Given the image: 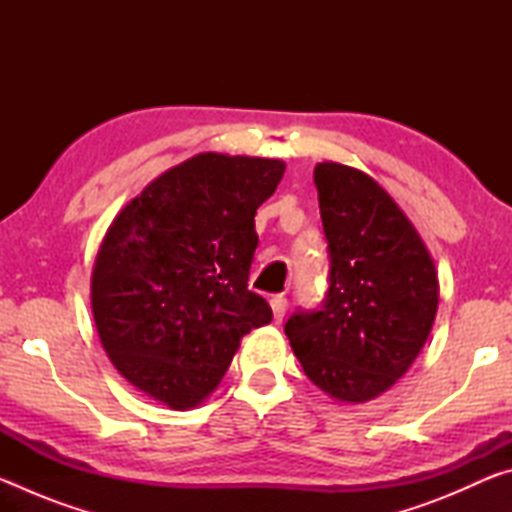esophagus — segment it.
Masks as SVG:
<instances>
[{
  "label": "esophagus",
  "instance_id": "obj_1",
  "mask_svg": "<svg viewBox=\"0 0 512 512\" xmlns=\"http://www.w3.org/2000/svg\"><path fill=\"white\" fill-rule=\"evenodd\" d=\"M271 309H273L275 323H280V320L284 318V314H287V298H284V296H273L271 298Z\"/></svg>",
  "mask_w": 512,
  "mask_h": 512
}]
</instances>
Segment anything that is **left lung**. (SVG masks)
I'll return each instance as SVG.
<instances>
[{"label":"left lung","instance_id":"left-lung-1","mask_svg":"<svg viewBox=\"0 0 512 512\" xmlns=\"http://www.w3.org/2000/svg\"><path fill=\"white\" fill-rule=\"evenodd\" d=\"M327 239V291L284 332L305 375L341 402L388 391L418 357L438 309V277L411 221L375 180L345 164L314 171Z\"/></svg>","mask_w":512,"mask_h":512}]
</instances>
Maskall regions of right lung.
<instances>
[{"instance_id": "1", "label": "right lung", "mask_w": 512, "mask_h": 512, "mask_svg": "<svg viewBox=\"0 0 512 512\" xmlns=\"http://www.w3.org/2000/svg\"><path fill=\"white\" fill-rule=\"evenodd\" d=\"M282 160L201 153L162 173L110 225L92 273V314L119 375L169 409H192L241 336L271 323L248 289L255 214Z\"/></svg>"}]
</instances>
